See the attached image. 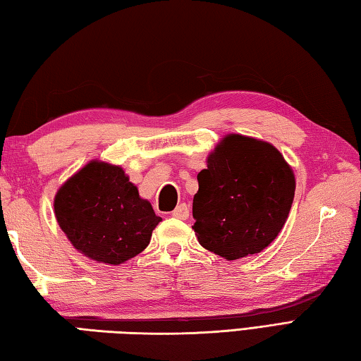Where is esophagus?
Instances as JSON below:
<instances>
[{
  "label": "esophagus",
  "instance_id": "esophagus-1",
  "mask_svg": "<svg viewBox=\"0 0 361 361\" xmlns=\"http://www.w3.org/2000/svg\"><path fill=\"white\" fill-rule=\"evenodd\" d=\"M172 216L176 219H186L189 216V208H188L186 203H181V205L176 207L172 212Z\"/></svg>",
  "mask_w": 361,
  "mask_h": 361
}]
</instances>
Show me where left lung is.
Here are the masks:
<instances>
[{
    "label": "left lung",
    "instance_id": "obj_1",
    "mask_svg": "<svg viewBox=\"0 0 361 361\" xmlns=\"http://www.w3.org/2000/svg\"><path fill=\"white\" fill-rule=\"evenodd\" d=\"M194 232L199 243L227 260L265 249L289 216L295 176L270 143L226 135L197 175Z\"/></svg>",
    "mask_w": 361,
    "mask_h": 361
}]
</instances>
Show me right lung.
Instances as JSON below:
<instances>
[{
	"mask_svg": "<svg viewBox=\"0 0 361 361\" xmlns=\"http://www.w3.org/2000/svg\"><path fill=\"white\" fill-rule=\"evenodd\" d=\"M54 207L58 224L74 247L110 265L140 254L161 221L121 167L99 161L71 176L58 189Z\"/></svg>",
	"mask_w": 361,
	"mask_h": 361,
	"instance_id": "right-lung-1",
	"label": "right lung"
}]
</instances>
